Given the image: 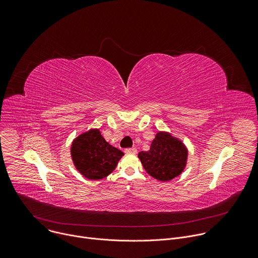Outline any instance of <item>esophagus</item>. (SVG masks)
Returning <instances> with one entry per match:
<instances>
[{
    "label": "esophagus",
    "mask_w": 258,
    "mask_h": 258,
    "mask_svg": "<svg viewBox=\"0 0 258 258\" xmlns=\"http://www.w3.org/2000/svg\"><path fill=\"white\" fill-rule=\"evenodd\" d=\"M124 152L126 154H136L137 153V149L136 148H127L124 150Z\"/></svg>",
    "instance_id": "esophagus-1"
}]
</instances>
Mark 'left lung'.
<instances>
[{
    "label": "left lung",
    "instance_id": "obj_1",
    "mask_svg": "<svg viewBox=\"0 0 258 258\" xmlns=\"http://www.w3.org/2000/svg\"><path fill=\"white\" fill-rule=\"evenodd\" d=\"M145 170L157 180L168 181L178 176L187 165L188 149L168 132H158L149 151L138 154Z\"/></svg>",
    "mask_w": 258,
    "mask_h": 258
}]
</instances>
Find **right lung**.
Here are the masks:
<instances>
[{
	"label": "right lung",
	"mask_w": 258,
	"mask_h": 258,
	"mask_svg": "<svg viewBox=\"0 0 258 258\" xmlns=\"http://www.w3.org/2000/svg\"><path fill=\"white\" fill-rule=\"evenodd\" d=\"M70 154L76 168L94 180L111 173L124 155L105 141L99 128H91L73 140Z\"/></svg>",
	"instance_id": "right-lung-1"
}]
</instances>
